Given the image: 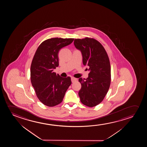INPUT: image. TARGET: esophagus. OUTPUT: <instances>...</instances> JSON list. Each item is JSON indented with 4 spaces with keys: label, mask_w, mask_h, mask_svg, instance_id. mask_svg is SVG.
Listing matches in <instances>:
<instances>
[{
    "label": "esophagus",
    "mask_w": 147,
    "mask_h": 147,
    "mask_svg": "<svg viewBox=\"0 0 147 147\" xmlns=\"http://www.w3.org/2000/svg\"><path fill=\"white\" fill-rule=\"evenodd\" d=\"M77 79L75 78L74 77H72L71 78V81H72V82H74L75 81H76Z\"/></svg>",
    "instance_id": "esophagus-1"
}]
</instances>
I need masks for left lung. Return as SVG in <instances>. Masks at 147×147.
<instances>
[{"label": "left lung", "instance_id": "obj_1", "mask_svg": "<svg viewBox=\"0 0 147 147\" xmlns=\"http://www.w3.org/2000/svg\"><path fill=\"white\" fill-rule=\"evenodd\" d=\"M74 44L81 52L83 64L89 67L90 71L87 78L79 79L81 84L78 93L81 102L87 107L96 106L103 100L111 85L108 55L102 45L94 38H76Z\"/></svg>", "mask_w": 147, "mask_h": 147}]
</instances>
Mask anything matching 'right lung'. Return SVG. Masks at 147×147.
Masks as SVG:
<instances>
[{
  "label": "right lung",
  "mask_w": 147,
  "mask_h": 147,
  "mask_svg": "<svg viewBox=\"0 0 147 147\" xmlns=\"http://www.w3.org/2000/svg\"><path fill=\"white\" fill-rule=\"evenodd\" d=\"M74 38H55L44 40L34 54L30 66V80L39 100L48 107L62 102L71 84L66 78L54 72L59 66L58 54L61 48L70 44Z\"/></svg>",
  "instance_id": "add662e5"
}]
</instances>
